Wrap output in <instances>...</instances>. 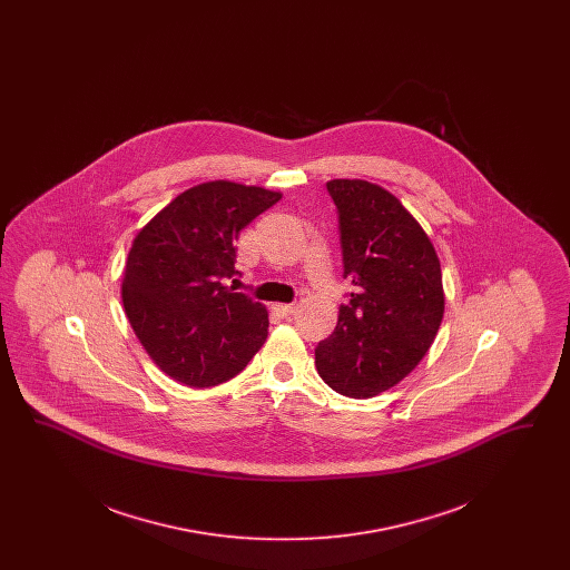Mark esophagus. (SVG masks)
<instances>
[{
	"mask_svg": "<svg viewBox=\"0 0 570 570\" xmlns=\"http://www.w3.org/2000/svg\"><path fill=\"white\" fill-rule=\"evenodd\" d=\"M295 309H297V305H295V303H277V305H275V312H277L279 316H284V318L293 316V314H295Z\"/></svg>",
	"mask_w": 570,
	"mask_h": 570,
	"instance_id": "34e87169",
	"label": "esophagus"
}]
</instances>
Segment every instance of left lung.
Listing matches in <instances>:
<instances>
[{"mask_svg":"<svg viewBox=\"0 0 570 570\" xmlns=\"http://www.w3.org/2000/svg\"><path fill=\"white\" fill-rule=\"evenodd\" d=\"M326 190L354 288L316 346V370L333 391L365 400L406 379L434 344L444 314L440 261L391 191L363 179H333Z\"/></svg>","mask_w":570,"mask_h":570,"instance_id":"obj_1","label":"left lung"}]
</instances>
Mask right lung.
<instances>
[{"label": "right lung", "instance_id": "add662e5", "mask_svg": "<svg viewBox=\"0 0 570 570\" xmlns=\"http://www.w3.org/2000/svg\"><path fill=\"white\" fill-rule=\"evenodd\" d=\"M279 198L256 186L207 181L179 194L136 235L124 307L142 348L170 379L216 386L265 344V305L226 282L239 273V233Z\"/></svg>", "mask_w": 570, "mask_h": 570}]
</instances>
